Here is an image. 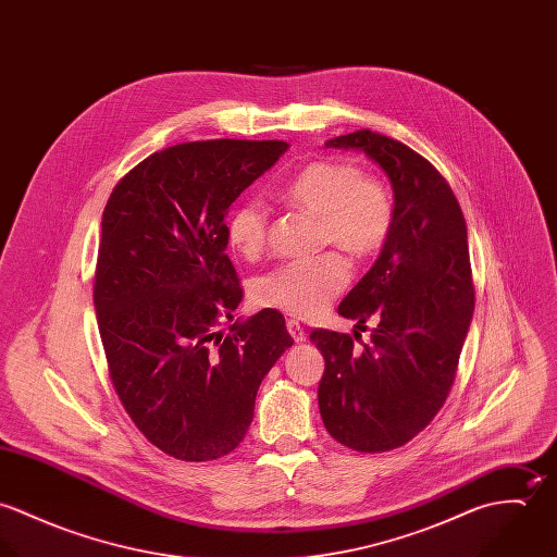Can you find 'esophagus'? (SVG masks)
Wrapping results in <instances>:
<instances>
[{"label":"esophagus","instance_id":"1","mask_svg":"<svg viewBox=\"0 0 557 557\" xmlns=\"http://www.w3.org/2000/svg\"><path fill=\"white\" fill-rule=\"evenodd\" d=\"M287 330H289V334H292V338L296 341V343H302V341H307V334H305V327L296 321V319H289L287 321Z\"/></svg>","mask_w":557,"mask_h":557}]
</instances>
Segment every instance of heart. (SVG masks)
Here are the masks:
<instances>
[{"label": "heart", "instance_id": "obj_1", "mask_svg": "<svg viewBox=\"0 0 557 557\" xmlns=\"http://www.w3.org/2000/svg\"><path fill=\"white\" fill-rule=\"evenodd\" d=\"M285 201L321 216V239L351 257L377 255L393 234L395 201L388 186L345 160H315L283 188ZM268 234V210L259 199H244L227 221L232 248L255 257ZM349 283V263L338 252L281 263L255 283L259 307L296 318L321 313Z\"/></svg>", "mask_w": 557, "mask_h": 557}]
</instances>
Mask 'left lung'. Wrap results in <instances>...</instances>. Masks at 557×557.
<instances>
[{
  "label": "left lung",
  "instance_id": "8db88e82",
  "mask_svg": "<svg viewBox=\"0 0 557 557\" xmlns=\"http://www.w3.org/2000/svg\"><path fill=\"white\" fill-rule=\"evenodd\" d=\"M325 148L369 157L395 195L391 238L338 305L358 325L377 319L371 341L358 349L347 334H311L325 360L318 398L327 433L351 450L384 453L418 435L453 388L474 313L468 227L448 182L400 141L358 131Z\"/></svg>",
  "mask_w": 557,
  "mask_h": 557
}]
</instances>
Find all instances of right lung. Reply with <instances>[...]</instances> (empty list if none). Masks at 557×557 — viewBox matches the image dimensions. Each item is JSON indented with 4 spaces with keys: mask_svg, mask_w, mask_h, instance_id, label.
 <instances>
[{
    "mask_svg": "<svg viewBox=\"0 0 557 557\" xmlns=\"http://www.w3.org/2000/svg\"><path fill=\"white\" fill-rule=\"evenodd\" d=\"M285 141L216 139L154 152L113 188L94 307L115 393L169 457L212 461L244 440L261 380L294 345L285 318L238 319L230 206L287 152Z\"/></svg>",
    "mask_w": 557,
    "mask_h": 557,
    "instance_id": "right-lung-1",
    "label": "right lung"
}]
</instances>
